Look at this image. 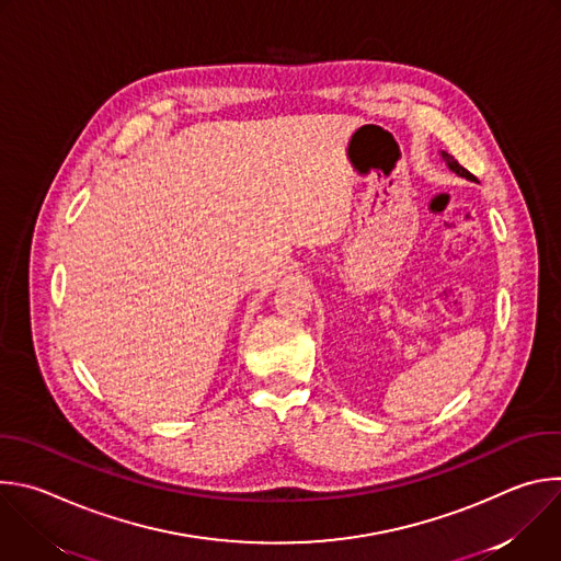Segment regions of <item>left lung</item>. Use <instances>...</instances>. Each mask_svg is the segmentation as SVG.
Segmentation results:
<instances>
[{
	"label": "left lung",
	"mask_w": 561,
	"mask_h": 561,
	"mask_svg": "<svg viewBox=\"0 0 561 561\" xmlns=\"http://www.w3.org/2000/svg\"><path fill=\"white\" fill-rule=\"evenodd\" d=\"M439 154H442V159H444V162H446V167H448V169H450L455 175H459V178H463V180H470V182H474V178H472V175H470V173H468L463 167H459V164H457V159H455L453 154H448L446 150H442Z\"/></svg>",
	"instance_id": "8db88e82"
}]
</instances>
